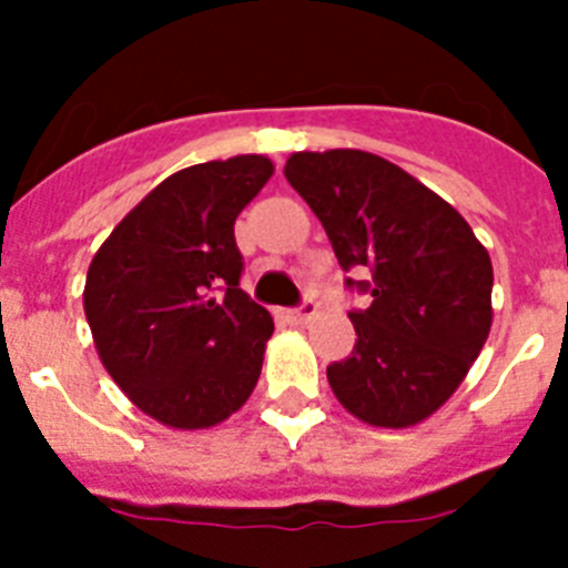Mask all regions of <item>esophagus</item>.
I'll return each instance as SVG.
<instances>
[{"label": "esophagus", "mask_w": 568, "mask_h": 568, "mask_svg": "<svg viewBox=\"0 0 568 568\" xmlns=\"http://www.w3.org/2000/svg\"><path fill=\"white\" fill-rule=\"evenodd\" d=\"M313 315H315V304H313V301H304V304H301V307L290 310L287 318L293 321V324H307V321L313 318Z\"/></svg>", "instance_id": "34e87169"}]
</instances>
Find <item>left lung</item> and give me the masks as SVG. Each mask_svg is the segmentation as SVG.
I'll return each instance as SVG.
<instances>
[{"instance_id":"left-lung-1","label":"left lung","mask_w":568,"mask_h":568,"mask_svg":"<svg viewBox=\"0 0 568 568\" xmlns=\"http://www.w3.org/2000/svg\"><path fill=\"white\" fill-rule=\"evenodd\" d=\"M287 182L327 230L338 264L364 267L373 304L349 313L353 355L327 366L335 398L369 426L406 429L464 384L491 329V261L464 215L366 150H301Z\"/></svg>"}]
</instances>
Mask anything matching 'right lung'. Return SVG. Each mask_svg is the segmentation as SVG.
<instances>
[{
  "label": "right lung",
  "mask_w": 568,
  "mask_h": 568,
  "mask_svg": "<svg viewBox=\"0 0 568 568\" xmlns=\"http://www.w3.org/2000/svg\"><path fill=\"white\" fill-rule=\"evenodd\" d=\"M267 155L155 184L90 261L84 315L110 378L170 429H210L258 384L273 315L239 287L233 224L273 175Z\"/></svg>",
  "instance_id": "obj_1"
}]
</instances>
